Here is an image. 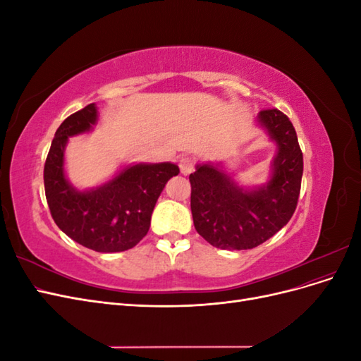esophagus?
Returning <instances> with one entry per match:
<instances>
[{
    "mask_svg": "<svg viewBox=\"0 0 361 361\" xmlns=\"http://www.w3.org/2000/svg\"><path fill=\"white\" fill-rule=\"evenodd\" d=\"M179 169L182 174H190L194 170V161L188 157H182L179 159Z\"/></svg>",
    "mask_w": 361,
    "mask_h": 361,
    "instance_id": "1",
    "label": "esophagus"
}]
</instances>
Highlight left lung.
<instances>
[{
	"mask_svg": "<svg viewBox=\"0 0 361 361\" xmlns=\"http://www.w3.org/2000/svg\"><path fill=\"white\" fill-rule=\"evenodd\" d=\"M259 123L279 146L265 187L244 191L209 164L197 166L190 174L194 227L216 248L248 250L264 244L288 224L297 209L302 152L295 128L277 108L262 110Z\"/></svg>",
	"mask_w": 361,
	"mask_h": 361,
	"instance_id": "1",
	"label": "left lung"
}]
</instances>
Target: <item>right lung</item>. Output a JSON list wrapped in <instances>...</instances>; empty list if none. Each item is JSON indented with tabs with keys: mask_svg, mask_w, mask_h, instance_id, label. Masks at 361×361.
<instances>
[{
	"mask_svg": "<svg viewBox=\"0 0 361 361\" xmlns=\"http://www.w3.org/2000/svg\"><path fill=\"white\" fill-rule=\"evenodd\" d=\"M96 118V106L89 104L60 125L43 182L51 215L64 233L97 253H116L135 247L147 235L159 194L170 178L178 176L179 167L170 162L137 164L99 188L76 191L64 178V146L68 137L90 130Z\"/></svg>",
	"mask_w": 361,
	"mask_h": 361,
	"instance_id": "1",
	"label": "right lung"
}]
</instances>
